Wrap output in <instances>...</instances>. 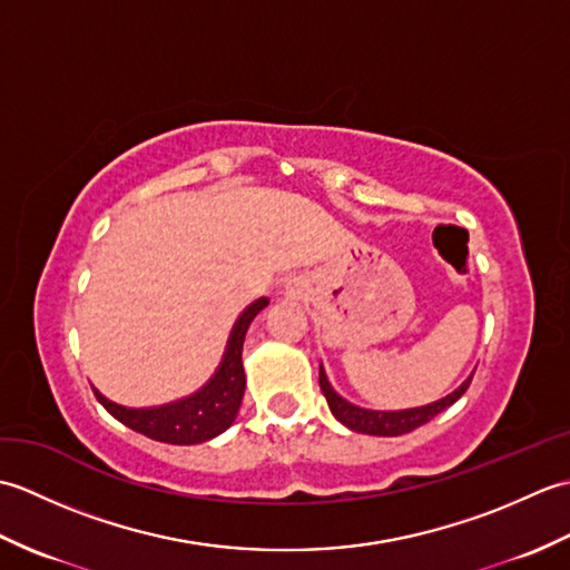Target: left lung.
<instances>
[{
    "label": "left lung",
    "instance_id": "8db88e82",
    "mask_svg": "<svg viewBox=\"0 0 570 570\" xmlns=\"http://www.w3.org/2000/svg\"><path fill=\"white\" fill-rule=\"evenodd\" d=\"M470 377L453 390L451 394H445L443 399H435L431 404H423V406H414V409H396V411H380V409H365V406H357L353 402H347L341 394L333 390V384L328 382V374H325L323 365L318 372V382H321V390L328 399V406H331V414L343 423L345 429L355 431V433H367V435H386V439H392V435H402L414 431L423 423H429L433 416H439L441 411H445L448 406H453L460 396L465 394V390L470 386Z\"/></svg>",
    "mask_w": 570,
    "mask_h": 570
}]
</instances>
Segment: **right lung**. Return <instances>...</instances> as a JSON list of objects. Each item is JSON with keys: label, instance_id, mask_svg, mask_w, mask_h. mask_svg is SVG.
Returning a JSON list of instances; mask_svg holds the SVG:
<instances>
[{"label": "right lung", "instance_id": "add662e5", "mask_svg": "<svg viewBox=\"0 0 570 570\" xmlns=\"http://www.w3.org/2000/svg\"><path fill=\"white\" fill-rule=\"evenodd\" d=\"M266 306H269V298L262 296L239 313L233 331H229L220 365H217L213 377L193 394L180 396L176 402L144 409L117 404L92 386L95 396L117 421H122L131 431L147 435V439L171 445H196L215 439V435L233 426L237 419L247 384L245 367H242V345H245L249 323Z\"/></svg>", "mask_w": 570, "mask_h": 570}]
</instances>
